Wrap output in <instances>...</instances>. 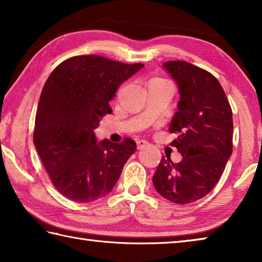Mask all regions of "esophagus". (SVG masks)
<instances>
[{"label":"esophagus","mask_w":262,"mask_h":262,"mask_svg":"<svg viewBox=\"0 0 262 262\" xmlns=\"http://www.w3.org/2000/svg\"><path fill=\"white\" fill-rule=\"evenodd\" d=\"M136 143H137V149H143L144 147H147L148 145V142L144 140H137Z\"/></svg>","instance_id":"esophagus-1"}]
</instances>
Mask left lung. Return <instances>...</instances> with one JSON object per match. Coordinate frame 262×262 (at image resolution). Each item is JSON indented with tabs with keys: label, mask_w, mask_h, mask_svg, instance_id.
<instances>
[{
	"label": "left lung",
	"mask_w": 262,
	"mask_h": 262,
	"mask_svg": "<svg viewBox=\"0 0 262 262\" xmlns=\"http://www.w3.org/2000/svg\"><path fill=\"white\" fill-rule=\"evenodd\" d=\"M163 68L179 89L168 130L178 134L172 145L183 159L162 157L152 183L166 200L187 205L215 187L231 157L232 111L223 88L207 70L185 61H168Z\"/></svg>",
	"instance_id": "8db88e82"
}]
</instances>
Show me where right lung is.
Wrapping results in <instances>:
<instances>
[{
  "mask_svg": "<svg viewBox=\"0 0 262 262\" xmlns=\"http://www.w3.org/2000/svg\"><path fill=\"white\" fill-rule=\"evenodd\" d=\"M144 66L98 55L70 57L42 88L33 142L54 187L69 200L92 202L107 195L136 150L135 141L98 142L95 129L112 113L117 89Z\"/></svg>",
  "mask_w": 262,
  "mask_h": 262,
  "instance_id": "add662e5",
  "label": "right lung"
}]
</instances>
